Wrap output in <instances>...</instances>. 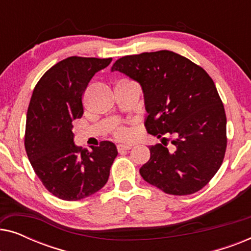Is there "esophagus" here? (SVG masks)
<instances>
[{
	"instance_id": "esophagus-1",
	"label": "esophagus",
	"mask_w": 251,
	"mask_h": 251,
	"mask_svg": "<svg viewBox=\"0 0 251 251\" xmlns=\"http://www.w3.org/2000/svg\"><path fill=\"white\" fill-rule=\"evenodd\" d=\"M132 149V145H129V144H120L118 145V151L120 153L123 152V151H129Z\"/></svg>"
}]
</instances>
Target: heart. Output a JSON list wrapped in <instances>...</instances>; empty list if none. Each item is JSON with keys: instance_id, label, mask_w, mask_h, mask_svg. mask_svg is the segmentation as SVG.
Returning a JSON list of instances; mask_svg holds the SVG:
<instances>
[{"instance_id": "obj_1", "label": "heart", "mask_w": 251, "mask_h": 251, "mask_svg": "<svg viewBox=\"0 0 251 251\" xmlns=\"http://www.w3.org/2000/svg\"><path fill=\"white\" fill-rule=\"evenodd\" d=\"M132 130L129 129L128 126H118L114 131V136L120 140H129L132 138Z\"/></svg>"}]
</instances>
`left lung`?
Returning a JSON list of instances; mask_svg holds the SVG:
<instances>
[{"instance_id":"1","label":"left lung","mask_w":251,"mask_h":251,"mask_svg":"<svg viewBox=\"0 0 251 251\" xmlns=\"http://www.w3.org/2000/svg\"><path fill=\"white\" fill-rule=\"evenodd\" d=\"M111 71L142 87L147 132L162 143L164 135L173 137L174 151L162 144L150 147V160L139 169L144 180L167 194L200 191L221 168L227 144L224 105L212 78L168 50L122 57Z\"/></svg>"}]
</instances>
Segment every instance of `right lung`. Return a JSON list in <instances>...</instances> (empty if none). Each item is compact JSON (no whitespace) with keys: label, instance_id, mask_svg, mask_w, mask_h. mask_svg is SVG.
<instances>
[{"label":"right lung","instance_id":"obj_1","mask_svg":"<svg viewBox=\"0 0 251 251\" xmlns=\"http://www.w3.org/2000/svg\"><path fill=\"white\" fill-rule=\"evenodd\" d=\"M111 61L68 57L47 71L34 88L26 116V153L44 187L61 200H82L104 187L118 155L107 140L92 151L82 150L72 132V122L83 115L88 83Z\"/></svg>","mask_w":251,"mask_h":251}]
</instances>
